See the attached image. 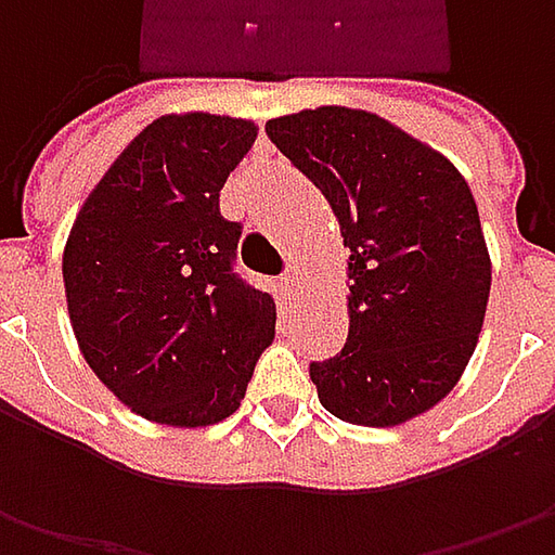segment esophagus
<instances>
[{"mask_svg":"<svg viewBox=\"0 0 555 555\" xmlns=\"http://www.w3.org/2000/svg\"><path fill=\"white\" fill-rule=\"evenodd\" d=\"M284 287H287L293 296H299V293H302V271H299L296 266L287 268V274H284Z\"/></svg>","mask_w":555,"mask_h":555,"instance_id":"34e87169","label":"esophagus"}]
</instances>
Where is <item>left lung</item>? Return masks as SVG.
<instances>
[{
  "label": "left lung",
  "mask_w": 555,
  "mask_h": 555,
  "mask_svg": "<svg viewBox=\"0 0 555 555\" xmlns=\"http://www.w3.org/2000/svg\"><path fill=\"white\" fill-rule=\"evenodd\" d=\"M349 246V339L309 367L354 426H401L457 386L479 343L491 256L457 166L389 119L324 104L266 122Z\"/></svg>",
  "instance_id": "obj_1"
}]
</instances>
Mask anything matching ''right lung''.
Returning a JSON list of instances; mask_svg holds the SVG:
<instances>
[{"instance_id":"right-lung-1","label":"right lung","mask_w":555,"mask_h":555,"mask_svg":"<svg viewBox=\"0 0 555 555\" xmlns=\"http://www.w3.org/2000/svg\"><path fill=\"white\" fill-rule=\"evenodd\" d=\"M256 135L253 119L203 111L154 119L67 234L61 271L79 352L144 420L222 423L274 339V299L234 274L241 224L219 212Z\"/></svg>"}]
</instances>
